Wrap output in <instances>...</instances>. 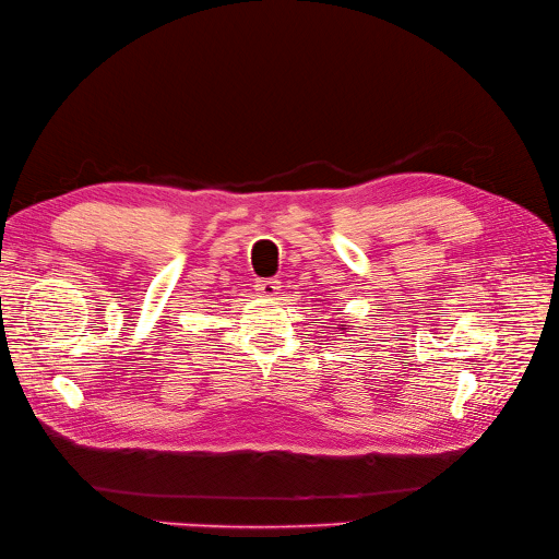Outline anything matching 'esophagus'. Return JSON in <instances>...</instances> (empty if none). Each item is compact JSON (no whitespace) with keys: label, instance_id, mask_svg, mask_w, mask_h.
<instances>
[{"label":"esophagus","instance_id":"esophagus-1","mask_svg":"<svg viewBox=\"0 0 559 559\" xmlns=\"http://www.w3.org/2000/svg\"><path fill=\"white\" fill-rule=\"evenodd\" d=\"M254 288H257V294L263 298H275L280 294V282L277 280H257Z\"/></svg>","mask_w":559,"mask_h":559}]
</instances>
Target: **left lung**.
Returning <instances> with one entry per match:
<instances>
[{
  "instance_id": "1",
  "label": "left lung",
  "mask_w": 559,
  "mask_h": 559,
  "mask_svg": "<svg viewBox=\"0 0 559 559\" xmlns=\"http://www.w3.org/2000/svg\"><path fill=\"white\" fill-rule=\"evenodd\" d=\"M341 330H345V328H341Z\"/></svg>"
}]
</instances>
